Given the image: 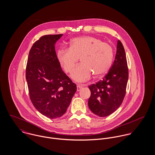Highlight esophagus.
Segmentation results:
<instances>
[{
	"label": "esophagus",
	"mask_w": 155,
	"mask_h": 155,
	"mask_svg": "<svg viewBox=\"0 0 155 155\" xmlns=\"http://www.w3.org/2000/svg\"><path fill=\"white\" fill-rule=\"evenodd\" d=\"M84 87V85H78L77 86V91H81V89L82 88V87Z\"/></svg>",
	"instance_id": "1"
}]
</instances>
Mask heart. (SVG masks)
Listing matches in <instances>:
<instances>
[{"label": "heart", "mask_w": 155, "mask_h": 155, "mask_svg": "<svg viewBox=\"0 0 155 155\" xmlns=\"http://www.w3.org/2000/svg\"><path fill=\"white\" fill-rule=\"evenodd\" d=\"M57 58L61 67L67 73H70L78 62L71 78L79 82L89 80L93 73L100 76L106 73L110 68L113 58V49L110 45L103 42L94 36H84L72 39L68 49H60Z\"/></svg>", "instance_id": "1"}]
</instances>
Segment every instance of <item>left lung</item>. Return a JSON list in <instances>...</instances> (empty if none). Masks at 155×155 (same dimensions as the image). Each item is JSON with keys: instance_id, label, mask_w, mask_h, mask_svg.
<instances>
[{"instance_id": "left-lung-1", "label": "left lung", "mask_w": 155, "mask_h": 155, "mask_svg": "<svg viewBox=\"0 0 155 155\" xmlns=\"http://www.w3.org/2000/svg\"><path fill=\"white\" fill-rule=\"evenodd\" d=\"M128 80V69L124 48L117 41L114 61L102 81L89 86L91 96L88 107L100 117H106L116 110L122 103Z\"/></svg>"}]
</instances>
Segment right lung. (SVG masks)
Returning <instances> with one entry per match:
<instances>
[{
  "mask_svg": "<svg viewBox=\"0 0 155 155\" xmlns=\"http://www.w3.org/2000/svg\"><path fill=\"white\" fill-rule=\"evenodd\" d=\"M62 36H42L32 46L26 67L30 100L37 110L50 119L66 113L77 90L57 60L55 45Z\"/></svg>",
  "mask_w": 155,
  "mask_h": 155,
  "instance_id": "add662e5",
  "label": "right lung"
}]
</instances>
